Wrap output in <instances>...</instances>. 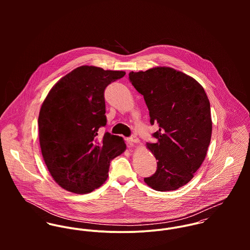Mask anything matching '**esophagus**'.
<instances>
[{
	"mask_svg": "<svg viewBox=\"0 0 250 250\" xmlns=\"http://www.w3.org/2000/svg\"><path fill=\"white\" fill-rule=\"evenodd\" d=\"M127 142L128 143H130V144H135V143H138L140 141H139V139L136 137V136H132V137H130V138H128L127 139Z\"/></svg>",
	"mask_w": 250,
	"mask_h": 250,
	"instance_id": "34e87169",
	"label": "esophagus"
}]
</instances>
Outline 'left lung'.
<instances>
[{
    "label": "left lung",
    "instance_id": "1",
    "mask_svg": "<svg viewBox=\"0 0 250 250\" xmlns=\"http://www.w3.org/2000/svg\"><path fill=\"white\" fill-rule=\"evenodd\" d=\"M129 80L144 97L151 125L159 130L147 143L157 162L144 182L158 191L175 190L188 183L202 165L212 136L210 102L193 78L170 67L130 72Z\"/></svg>",
    "mask_w": 250,
    "mask_h": 250
}]
</instances>
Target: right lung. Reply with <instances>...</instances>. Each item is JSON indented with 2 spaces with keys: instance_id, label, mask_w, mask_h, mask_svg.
I'll list each match as a JSON object with an SVG mask.
<instances>
[{
  "instance_id": "right-lung-1",
  "label": "right lung",
  "mask_w": 250,
  "mask_h": 250,
  "mask_svg": "<svg viewBox=\"0 0 250 250\" xmlns=\"http://www.w3.org/2000/svg\"><path fill=\"white\" fill-rule=\"evenodd\" d=\"M124 71L80 66L50 90L38 116L41 153L49 172L64 189L88 193L107 178L109 164L126 144L98 130L107 124L104 92Z\"/></svg>"
}]
</instances>
